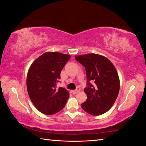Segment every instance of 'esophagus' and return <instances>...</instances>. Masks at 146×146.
Wrapping results in <instances>:
<instances>
[{
    "mask_svg": "<svg viewBox=\"0 0 146 146\" xmlns=\"http://www.w3.org/2000/svg\"><path fill=\"white\" fill-rule=\"evenodd\" d=\"M80 88H77V89H76V90L72 91V93L74 95H75V94L78 93V92H80Z\"/></svg>",
    "mask_w": 146,
    "mask_h": 146,
    "instance_id": "34e87169",
    "label": "esophagus"
}]
</instances>
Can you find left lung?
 <instances>
[{"mask_svg":"<svg viewBox=\"0 0 146 146\" xmlns=\"http://www.w3.org/2000/svg\"><path fill=\"white\" fill-rule=\"evenodd\" d=\"M75 59L86 68L88 84L84 89L87 98L82 104V109L92 115L106 113L115 102L119 91L120 81L115 67L108 58L95 53L76 55Z\"/></svg>","mask_w":146,"mask_h":146,"instance_id":"1","label":"left lung"}]
</instances>
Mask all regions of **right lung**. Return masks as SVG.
Returning <instances> with one entry per match:
<instances>
[{"mask_svg": "<svg viewBox=\"0 0 146 146\" xmlns=\"http://www.w3.org/2000/svg\"><path fill=\"white\" fill-rule=\"evenodd\" d=\"M70 55L56 51L44 53L35 60L27 76V88L35 106L46 115H53L63 108L69 98L64 87L56 89L60 74Z\"/></svg>", "mask_w": 146, "mask_h": 146, "instance_id": "obj_1", "label": "right lung"}]
</instances>
